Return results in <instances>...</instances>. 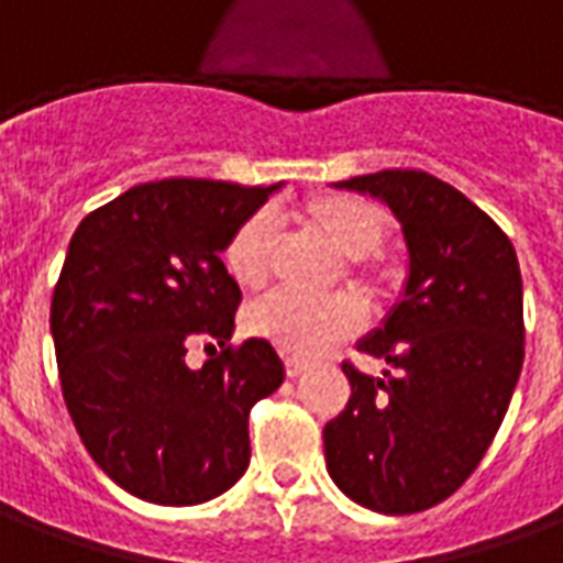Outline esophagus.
I'll return each mask as SVG.
<instances>
[{
	"mask_svg": "<svg viewBox=\"0 0 563 563\" xmlns=\"http://www.w3.org/2000/svg\"><path fill=\"white\" fill-rule=\"evenodd\" d=\"M305 367H307L305 358H295V355H286V374H289V377H298V374H301Z\"/></svg>",
	"mask_w": 563,
	"mask_h": 563,
	"instance_id": "esophagus-1",
	"label": "esophagus"
}]
</instances>
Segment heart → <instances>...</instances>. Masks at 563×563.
<instances>
[{
  "label": "heart",
  "mask_w": 563,
  "mask_h": 563,
  "mask_svg": "<svg viewBox=\"0 0 563 563\" xmlns=\"http://www.w3.org/2000/svg\"><path fill=\"white\" fill-rule=\"evenodd\" d=\"M298 217L322 244H329L338 256L350 258L346 274L353 286H358L362 292L377 289L379 268L371 262V256L389 234V220L379 205L353 192H322L307 198ZM274 250H277L274 217L265 210L246 217L222 250L229 277L244 292L262 289L271 277ZM358 322H362V307L353 295L307 301L292 292H274L246 310V331L295 358L322 353L325 346L358 329Z\"/></svg>",
  "instance_id": "1"
}]
</instances>
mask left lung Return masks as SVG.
Wrapping results in <instances>:
<instances>
[{
  "instance_id": "left-lung-1",
  "label": "left lung",
  "mask_w": 563,
  "mask_h": 563,
  "mask_svg": "<svg viewBox=\"0 0 563 563\" xmlns=\"http://www.w3.org/2000/svg\"><path fill=\"white\" fill-rule=\"evenodd\" d=\"M386 201L410 271L401 301L358 341L389 371L343 362L350 401L322 431L329 476L386 516L422 512L459 492L507 416L525 362L521 271L485 210L413 168L341 180Z\"/></svg>"
}]
</instances>
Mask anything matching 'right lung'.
<instances>
[{
  "label": "right lung",
  "mask_w": 563,
  "mask_h": 563,
  "mask_svg": "<svg viewBox=\"0 0 563 563\" xmlns=\"http://www.w3.org/2000/svg\"><path fill=\"white\" fill-rule=\"evenodd\" d=\"M274 186L172 177L80 220L51 301L68 416L129 495L192 507L250 464V410L280 389L274 346H232L241 289L220 253ZM205 342L209 362L185 365ZM221 350L217 351L216 346Z\"/></svg>",
  "instance_id": "obj_1"
}]
</instances>
